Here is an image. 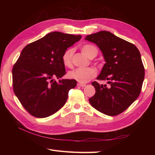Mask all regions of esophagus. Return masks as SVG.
<instances>
[{
    "label": "esophagus",
    "instance_id": "esophagus-1",
    "mask_svg": "<svg viewBox=\"0 0 155 155\" xmlns=\"http://www.w3.org/2000/svg\"><path fill=\"white\" fill-rule=\"evenodd\" d=\"M77 85L78 87H86V84H83V83H78Z\"/></svg>",
    "mask_w": 155,
    "mask_h": 155
}]
</instances>
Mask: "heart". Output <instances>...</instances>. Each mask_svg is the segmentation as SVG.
Returning <instances> with one entry per match:
<instances>
[{
	"instance_id": "1",
	"label": "heart",
	"mask_w": 155,
	"mask_h": 155,
	"mask_svg": "<svg viewBox=\"0 0 155 155\" xmlns=\"http://www.w3.org/2000/svg\"><path fill=\"white\" fill-rule=\"evenodd\" d=\"M81 52L88 58H94L98 54V49L94 45H84L81 47ZM73 49L69 48L65 51L62 56V63L67 67H72V58ZM97 71L94 68L88 67L84 69H75L68 72V77L81 83H87L96 77Z\"/></svg>"
}]
</instances>
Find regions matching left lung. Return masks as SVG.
<instances>
[{
	"label": "left lung",
	"instance_id": "left-lung-1",
	"mask_svg": "<svg viewBox=\"0 0 155 155\" xmlns=\"http://www.w3.org/2000/svg\"><path fill=\"white\" fill-rule=\"evenodd\" d=\"M85 39L96 44L103 52L106 63L97 79L108 84L93 82L96 93L89 103L101 113L116 116L127 109L140 93L144 68L140 52L134 45L108 31L88 35Z\"/></svg>",
	"mask_w": 155,
	"mask_h": 155
}]
</instances>
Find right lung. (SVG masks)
<instances>
[{"label": "right lung", "instance_id": "1", "mask_svg": "<svg viewBox=\"0 0 155 155\" xmlns=\"http://www.w3.org/2000/svg\"><path fill=\"white\" fill-rule=\"evenodd\" d=\"M81 35L52 32L27 45L12 68L13 91L22 107L32 116L45 118L64 106L74 79L60 78L66 74L62 56Z\"/></svg>", "mask_w": 155, "mask_h": 155}]
</instances>
